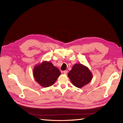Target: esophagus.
Segmentation results:
<instances>
[{
	"instance_id": "34e87169",
	"label": "esophagus",
	"mask_w": 123,
	"mask_h": 123,
	"mask_svg": "<svg viewBox=\"0 0 123 123\" xmlns=\"http://www.w3.org/2000/svg\"><path fill=\"white\" fill-rule=\"evenodd\" d=\"M68 70H65V71H64V72H63V73H64V74H67L68 73Z\"/></svg>"
}]
</instances>
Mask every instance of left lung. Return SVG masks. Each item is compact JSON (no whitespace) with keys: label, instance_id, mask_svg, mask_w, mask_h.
<instances>
[{"label":"left lung","instance_id":"8db88e82","mask_svg":"<svg viewBox=\"0 0 123 123\" xmlns=\"http://www.w3.org/2000/svg\"><path fill=\"white\" fill-rule=\"evenodd\" d=\"M68 76L74 86L79 88L89 83L93 76L88 68L81 64L74 65Z\"/></svg>","mask_w":123,"mask_h":123}]
</instances>
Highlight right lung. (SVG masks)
I'll use <instances>...</instances> for the list:
<instances>
[{
  "label": "right lung",
  "instance_id": "right-lung-1",
  "mask_svg": "<svg viewBox=\"0 0 123 123\" xmlns=\"http://www.w3.org/2000/svg\"><path fill=\"white\" fill-rule=\"evenodd\" d=\"M60 75V71L49 62H43L35 66L33 69V76L35 80L45 88L53 85Z\"/></svg>",
  "mask_w": 123,
  "mask_h": 123
}]
</instances>
